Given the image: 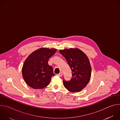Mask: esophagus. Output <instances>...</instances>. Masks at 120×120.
I'll return each instance as SVG.
<instances>
[{
	"label": "esophagus",
	"instance_id": "esophagus-1",
	"mask_svg": "<svg viewBox=\"0 0 120 120\" xmlns=\"http://www.w3.org/2000/svg\"><path fill=\"white\" fill-rule=\"evenodd\" d=\"M57 75L58 76H60V77H61L62 75H63V73L62 72H60L59 74H57Z\"/></svg>",
	"mask_w": 120,
	"mask_h": 120
}]
</instances>
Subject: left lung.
Segmentation results:
<instances>
[{
    "label": "left lung",
    "instance_id": "left-lung-1",
    "mask_svg": "<svg viewBox=\"0 0 120 120\" xmlns=\"http://www.w3.org/2000/svg\"><path fill=\"white\" fill-rule=\"evenodd\" d=\"M59 52L65 57L72 73L70 81L63 80L64 86L71 92H80L91 78L92 68L88 57L77 48L60 50Z\"/></svg>",
    "mask_w": 120,
    "mask_h": 120
}]
</instances>
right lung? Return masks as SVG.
<instances>
[{
	"mask_svg": "<svg viewBox=\"0 0 120 120\" xmlns=\"http://www.w3.org/2000/svg\"><path fill=\"white\" fill-rule=\"evenodd\" d=\"M56 50L55 48H41L27 57L23 64L22 73L29 86L35 89H42L49 84L51 77L55 74L48 61Z\"/></svg>",
	"mask_w": 120,
	"mask_h": 120,
	"instance_id": "obj_1",
	"label": "right lung"
}]
</instances>
